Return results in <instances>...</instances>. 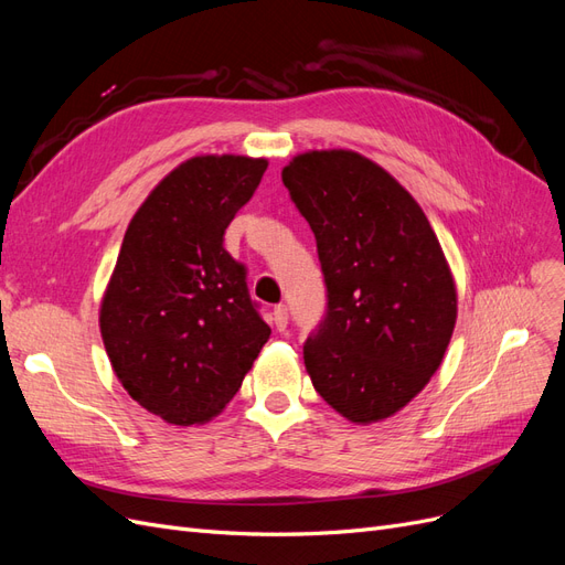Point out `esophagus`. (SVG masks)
<instances>
[{
    "mask_svg": "<svg viewBox=\"0 0 565 565\" xmlns=\"http://www.w3.org/2000/svg\"><path fill=\"white\" fill-rule=\"evenodd\" d=\"M273 322H276V330H285L287 328V309L282 303H278L276 309H273Z\"/></svg>",
    "mask_w": 565,
    "mask_h": 565,
    "instance_id": "esophagus-1",
    "label": "esophagus"
}]
</instances>
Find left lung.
<instances>
[{"mask_svg": "<svg viewBox=\"0 0 565 565\" xmlns=\"http://www.w3.org/2000/svg\"><path fill=\"white\" fill-rule=\"evenodd\" d=\"M282 183L316 235L328 316L306 372L341 417H393L429 384L457 322V285L417 200L355 150H306Z\"/></svg>", "mask_w": 565, "mask_h": 565, "instance_id": "obj_1", "label": "left lung"}]
</instances>
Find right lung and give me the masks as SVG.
<instances>
[{"mask_svg": "<svg viewBox=\"0 0 565 565\" xmlns=\"http://www.w3.org/2000/svg\"><path fill=\"white\" fill-rule=\"evenodd\" d=\"M266 167V158L195 156L129 221L98 328L119 384L167 424L224 413L268 341L245 268L224 249L228 224Z\"/></svg>", "mask_w": 565, "mask_h": 565, "instance_id": "1", "label": "right lung"}]
</instances>
